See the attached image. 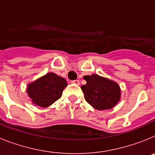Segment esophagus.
<instances>
[{
	"instance_id": "esophagus-1",
	"label": "esophagus",
	"mask_w": 155,
	"mask_h": 155,
	"mask_svg": "<svg viewBox=\"0 0 155 155\" xmlns=\"http://www.w3.org/2000/svg\"><path fill=\"white\" fill-rule=\"evenodd\" d=\"M71 83H72V84H78V85H79V84H80V81H79L78 80H74V81H71Z\"/></svg>"
}]
</instances>
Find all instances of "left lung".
Wrapping results in <instances>:
<instances>
[{
	"instance_id": "8db88e82",
	"label": "left lung",
	"mask_w": 155,
	"mask_h": 155,
	"mask_svg": "<svg viewBox=\"0 0 155 155\" xmlns=\"http://www.w3.org/2000/svg\"><path fill=\"white\" fill-rule=\"evenodd\" d=\"M87 81L81 86L86 102L98 110L110 109L116 106L121 98V89L116 81L91 74L84 76Z\"/></svg>"
}]
</instances>
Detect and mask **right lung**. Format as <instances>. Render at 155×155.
<instances>
[{
    "mask_svg": "<svg viewBox=\"0 0 155 155\" xmlns=\"http://www.w3.org/2000/svg\"><path fill=\"white\" fill-rule=\"evenodd\" d=\"M67 81L53 72L47 73L28 84L26 92L31 103L42 108L49 107L62 96Z\"/></svg>",
    "mask_w": 155,
    "mask_h": 155,
    "instance_id": "obj_1",
    "label": "right lung"
}]
</instances>
